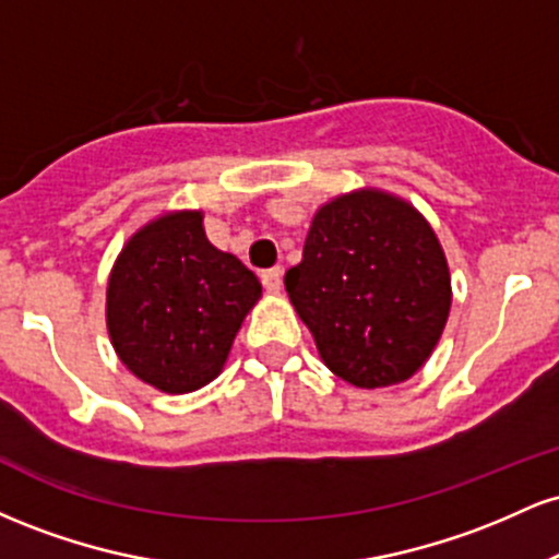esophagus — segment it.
I'll use <instances>...</instances> for the list:
<instances>
[{
    "instance_id": "esophagus-1",
    "label": "esophagus",
    "mask_w": 559,
    "mask_h": 559,
    "mask_svg": "<svg viewBox=\"0 0 559 559\" xmlns=\"http://www.w3.org/2000/svg\"><path fill=\"white\" fill-rule=\"evenodd\" d=\"M281 284H284V271H281V267H271V271L262 273V286L271 294H278Z\"/></svg>"
}]
</instances>
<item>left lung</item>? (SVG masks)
I'll return each instance as SVG.
<instances>
[{"label":"left lung","instance_id":"1","mask_svg":"<svg viewBox=\"0 0 559 559\" xmlns=\"http://www.w3.org/2000/svg\"><path fill=\"white\" fill-rule=\"evenodd\" d=\"M284 284L320 360L357 389L418 373L452 307V275L431 223L381 189L325 202Z\"/></svg>","mask_w":559,"mask_h":559}]
</instances>
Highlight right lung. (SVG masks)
I'll use <instances>...</instances> for the list:
<instances>
[{"label":"right lung","mask_w":559,"mask_h":559,"mask_svg":"<svg viewBox=\"0 0 559 559\" xmlns=\"http://www.w3.org/2000/svg\"><path fill=\"white\" fill-rule=\"evenodd\" d=\"M202 210H170L141 226L107 281V333L139 381L189 394L221 376L262 286L204 234Z\"/></svg>","instance_id":"obj_1"}]
</instances>
